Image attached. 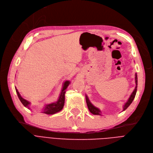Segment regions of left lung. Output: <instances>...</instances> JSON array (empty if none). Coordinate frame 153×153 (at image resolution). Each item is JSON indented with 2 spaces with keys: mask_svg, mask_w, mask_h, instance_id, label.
Listing matches in <instances>:
<instances>
[{
  "mask_svg": "<svg viewBox=\"0 0 153 153\" xmlns=\"http://www.w3.org/2000/svg\"><path fill=\"white\" fill-rule=\"evenodd\" d=\"M135 83H136V87L134 88V89L133 91V92H132V94H131L130 98L128 99V101L125 103V104L123 106V110H125L130 105V104L132 103L133 99L135 97V95L136 94V91H137V85H138V77H137V74H135ZM85 98H86V103H87V105L88 107V108H89V111L91 112V113L94 115H101L100 113L101 111L100 110L97 108L95 107V106H94L91 103V102H90V100L88 99V97L87 95H85Z\"/></svg>",
  "mask_w": 153,
  "mask_h": 153,
  "instance_id": "1",
  "label": "left lung"
}]
</instances>
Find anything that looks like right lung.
<instances>
[{"instance_id":"right-lung-1","label":"right lung","mask_w":153,"mask_h":153,"mask_svg":"<svg viewBox=\"0 0 153 153\" xmlns=\"http://www.w3.org/2000/svg\"><path fill=\"white\" fill-rule=\"evenodd\" d=\"M70 82H71L69 81H66L64 83L61 94L59 95V97L58 100H57V102L47 104V105H46L45 106V107L43 108V109L42 110V113L48 114V115H53L56 113H58V112L60 111L62 109L64 105V100H65L66 89H67V87L69 85ZM15 91H16V92H17L18 97H19L20 102L22 103L23 105L25 107H27L28 109H30L29 105L30 104V102L22 97V96L19 94L18 90L17 89V88L16 87H15Z\"/></svg>"}]
</instances>
